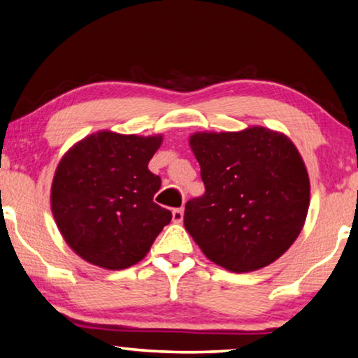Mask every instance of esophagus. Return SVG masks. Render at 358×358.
I'll return each instance as SVG.
<instances>
[{
  "label": "esophagus",
  "mask_w": 358,
  "mask_h": 358,
  "mask_svg": "<svg viewBox=\"0 0 358 358\" xmlns=\"http://www.w3.org/2000/svg\"><path fill=\"white\" fill-rule=\"evenodd\" d=\"M172 220L175 223H180L183 220V209H173L172 210Z\"/></svg>",
  "instance_id": "obj_1"
}]
</instances>
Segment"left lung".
I'll return each instance as SVG.
<instances>
[{"instance_id":"obj_1","label":"left lung","mask_w":358,"mask_h":358,"mask_svg":"<svg viewBox=\"0 0 358 358\" xmlns=\"http://www.w3.org/2000/svg\"><path fill=\"white\" fill-rule=\"evenodd\" d=\"M189 146L206 193L185 206V228L234 273L273 264L296 241L310 206L307 167L285 133L265 127L196 131Z\"/></svg>"}]
</instances>
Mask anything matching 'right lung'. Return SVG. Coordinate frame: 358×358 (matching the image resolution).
Masks as SVG:
<instances>
[{"label":"right lung","instance_id":"1","mask_svg":"<svg viewBox=\"0 0 358 358\" xmlns=\"http://www.w3.org/2000/svg\"><path fill=\"white\" fill-rule=\"evenodd\" d=\"M162 135L101 130L77 141L57 164L51 185L55 222L78 257L124 270L146 257L172 213L152 201L161 178L148 164Z\"/></svg>","mask_w":358,"mask_h":358}]
</instances>
